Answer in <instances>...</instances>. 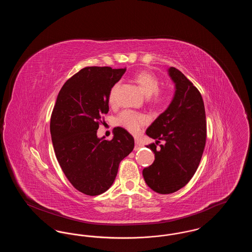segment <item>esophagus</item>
I'll return each mask as SVG.
<instances>
[{"label":"esophagus","mask_w":252,"mask_h":252,"mask_svg":"<svg viewBox=\"0 0 252 252\" xmlns=\"http://www.w3.org/2000/svg\"><path fill=\"white\" fill-rule=\"evenodd\" d=\"M143 146H144L143 144H141V143H140L138 140H136V141H135V146H134V150H135V151H138V150H140V149H141Z\"/></svg>","instance_id":"1"}]
</instances>
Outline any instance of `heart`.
<instances>
[{"instance_id": "b5f03b06", "label": "heart", "mask_w": 252, "mask_h": 252, "mask_svg": "<svg viewBox=\"0 0 252 252\" xmlns=\"http://www.w3.org/2000/svg\"><path fill=\"white\" fill-rule=\"evenodd\" d=\"M137 83L141 87L145 95L152 96V101L156 104L162 103L166 100V94L163 92L158 91L159 81L156 76L148 72H139L135 77ZM118 85L113 86L109 94V102L113 103L115 100V94ZM148 122L147 117L143 114L130 109H126L121 112L117 123L133 134L139 133L141 128Z\"/></svg>"}]
</instances>
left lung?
Wrapping results in <instances>:
<instances>
[{
    "mask_svg": "<svg viewBox=\"0 0 252 252\" xmlns=\"http://www.w3.org/2000/svg\"><path fill=\"white\" fill-rule=\"evenodd\" d=\"M168 74L175 84V94L168 108L146 129V135L156 140V144L147 145L155 160L143 170L146 184L161 194L177 192L192 179L202 158L207 135L200 93L178 69L170 67ZM159 140L165 144L158 149Z\"/></svg>",
    "mask_w": 252,
    "mask_h": 252,
    "instance_id": "8db88e82",
    "label": "left lung"
}]
</instances>
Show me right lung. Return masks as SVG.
<instances>
[{
	"mask_svg": "<svg viewBox=\"0 0 252 252\" xmlns=\"http://www.w3.org/2000/svg\"><path fill=\"white\" fill-rule=\"evenodd\" d=\"M126 72L110 67H86L63 85L53 109L50 131L60 167L72 186L88 195L106 192L121 160L131 153L134 139L123 127L111 141L98 138L101 116L108 112L112 87Z\"/></svg>",
	"mask_w": 252,
	"mask_h": 252,
	"instance_id": "add662e5",
	"label": "right lung"
}]
</instances>
